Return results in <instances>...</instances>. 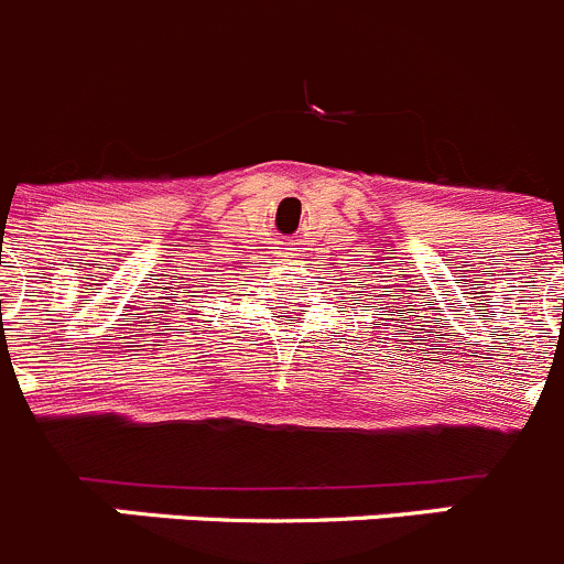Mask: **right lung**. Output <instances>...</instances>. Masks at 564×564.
<instances>
[{"label": "right lung", "instance_id": "1", "mask_svg": "<svg viewBox=\"0 0 564 564\" xmlns=\"http://www.w3.org/2000/svg\"><path fill=\"white\" fill-rule=\"evenodd\" d=\"M188 297H197V294H188Z\"/></svg>", "mask_w": 564, "mask_h": 564}]
</instances>
